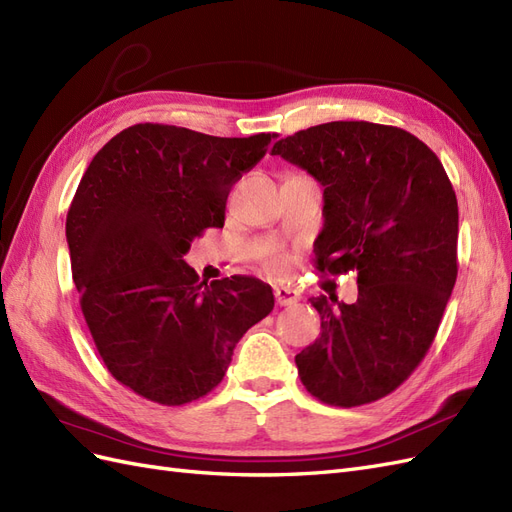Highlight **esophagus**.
<instances>
[{"label":"esophagus","mask_w":512,"mask_h":512,"mask_svg":"<svg viewBox=\"0 0 512 512\" xmlns=\"http://www.w3.org/2000/svg\"><path fill=\"white\" fill-rule=\"evenodd\" d=\"M301 299V294L294 290V288H286V286H280V288H275V303L277 305H282V307H286V305H294Z\"/></svg>","instance_id":"esophagus-1"}]
</instances>
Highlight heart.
Here are the masks:
<instances>
[{
  "label": "heart",
  "instance_id": "1",
  "mask_svg": "<svg viewBox=\"0 0 512 512\" xmlns=\"http://www.w3.org/2000/svg\"><path fill=\"white\" fill-rule=\"evenodd\" d=\"M265 269H267L271 275H275V277L284 275V271L288 269V256H286V254H280V252L269 254V256L265 258Z\"/></svg>",
  "mask_w": 512,
  "mask_h": 512
}]
</instances>
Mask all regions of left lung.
Masks as SVG:
<instances>
[{
	"mask_svg": "<svg viewBox=\"0 0 512 512\" xmlns=\"http://www.w3.org/2000/svg\"><path fill=\"white\" fill-rule=\"evenodd\" d=\"M324 188L316 269L356 271L352 305L312 297L320 337L294 361L322 404L393 393L425 359L457 280V196L442 162L406 130L331 121L273 145Z\"/></svg>",
	"mask_w": 512,
	"mask_h": 512,
	"instance_id": "1",
	"label": "left lung"
}]
</instances>
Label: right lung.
<instances>
[{"instance_id":"add662e5","label":"right lung","mask_w":512,"mask_h":512,"mask_svg":"<svg viewBox=\"0 0 512 512\" xmlns=\"http://www.w3.org/2000/svg\"><path fill=\"white\" fill-rule=\"evenodd\" d=\"M271 138L136 123L87 166L66 218L72 280L106 369L136 395L162 406L205 397L243 333L271 314L269 284H207L183 260L194 237L224 226L230 188Z\"/></svg>"}]
</instances>
